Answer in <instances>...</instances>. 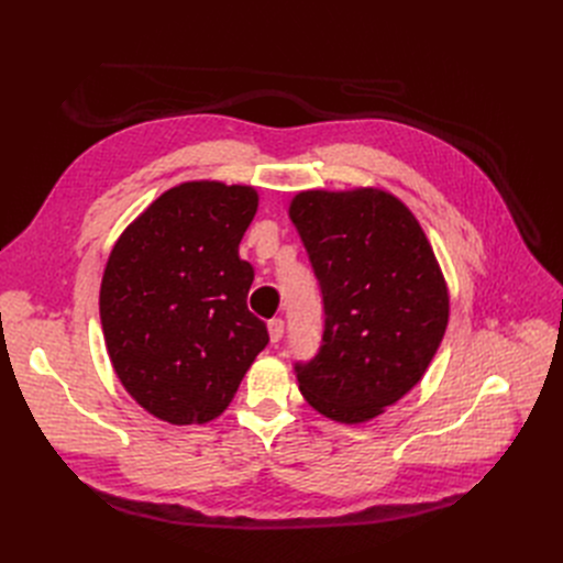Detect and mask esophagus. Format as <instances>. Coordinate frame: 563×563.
Wrapping results in <instances>:
<instances>
[{"mask_svg": "<svg viewBox=\"0 0 563 563\" xmlns=\"http://www.w3.org/2000/svg\"><path fill=\"white\" fill-rule=\"evenodd\" d=\"M267 332H271V341L277 343L284 336V320L282 318H273L271 323H267Z\"/></svg>", "mask_w": 563, "mask_h": 563, "instance_id": "obj_1", "label": "esophagus"}]
</instances>
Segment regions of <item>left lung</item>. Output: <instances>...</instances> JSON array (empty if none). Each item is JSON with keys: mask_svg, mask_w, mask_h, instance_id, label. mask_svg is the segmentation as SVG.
Masks as SVG:
<instances>
[{"mask_svg": "<svg viewBox=\"0 0 563 563\" xmlns=\"http://www.w3.org/2000/svg\"><path fill=\"white\" fill-rule=\"evenodd\" d=\"M288 218L323 290V345L298 364L307 404L364 423L404 398L435 357L449 288L412 210L380 187L305 190Z\"/></svg>", "mask_w": 563, "mask_h": 563, "instance_id": "obj_1", "label": "left lung"}]
</instances>
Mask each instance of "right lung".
<instances>
[{
	"label": "right lung",
	"mask_w": 563,
	"mask_h": 563,
	"mask_svg": "<svg viewBox=\"0 0 563 563\" xmlns=\"http://www.w3.org/2000/svg\"><path fill=\"white\" fill-rule=\"evenodd\" d=\"M256 208L252 185L180 183L125 227L107 258V355L125 391L157 419L220 417L271 339L247 309L254 267L238 254Z\"/></svg>",
	"instance_id": "1"
}]
</instances>
